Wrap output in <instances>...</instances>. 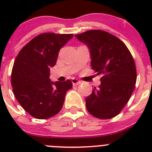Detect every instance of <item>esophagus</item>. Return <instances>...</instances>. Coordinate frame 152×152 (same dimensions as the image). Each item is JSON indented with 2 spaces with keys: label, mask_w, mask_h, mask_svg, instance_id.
Segmentation results:
<instances>
[{
  "label": "esophagus",
  "mask_w": 152,
  "mask_h": 152,
  "mask_svg": "<svg viewBox=\"0 0 152 152\" xmlns=\"http://www.w3.org/2000/svg\"><path fill=\"white\" fill-rule=\"evenodd\" d=\"M72 84H73L74 86L78 85V84H80V83H81V82H80V80H77V79H75V78L72 79Z\"/></svg>",
  "instance_id": "34e87169"
}]
</instances>
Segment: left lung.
<instances>
[{
  "label": "left lung",
  "mask_w": 152,
  "mask_h": 152,
  "mask_svg": "<svg viewBox=\"0 0 152 152\" xmlns=\"http://www.w3.org/2000/svg\"><path fill=\"white\" fill-rule=\"evenodd\" d=\"M88 45L91 68L101 75V84L86 98V107L94 117L111 119L128 103L136 83L133 57L123 42L103 30H88L75 35Z\"/></svg>",
  "instance_id": "obj_1"
}]
</instances>
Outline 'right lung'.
Here are the masks:
<instances>
[{"label": "right lung", "instance_id": "1", "mask_svg": "<svg viewBox=\"0 0 152 152\" xmlns=\"http://www.w3.org/2000/svg\"><path fill=\"white\" fill-rule=\"evenodd\" d=\"M73 36L42 33L29 41L16 58L11 73L13 94L21 107L34 118L49 119L58 113L67 91L72 88L70 80L54 83L49 75L60 49Z\"/></svg>", "mask_w": 152, "mask_h": 152}]
</instances>
